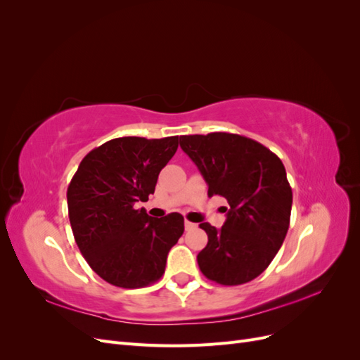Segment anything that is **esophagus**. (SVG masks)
I'll use <instances>...</instances> for the list:
<instances>
[{"label":"esophagus","instance_id":"esophagus-1","mask_svg":"<svg viewBox=\"0 0 360 360\" xmlns=\"http://www.w3.org/2000/svg\"><path fill=\"white\" fill-rule=\"evenodd\" d=\"M197 226H198V225H197V224H193V222H189V221L184 222V230H186V231L195 230V228H197Z\"/></svg>","mask_w":360,"mask_h":360}]
</instances>
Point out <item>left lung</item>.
Masks as SVG:
<instances>
[{"label":"left lung","instance_id":"obj_1","mask_svg":"<svg viewBox=\"0 0 360 360\" xmlns=\"http://www.w3.org/2000/svg\"><path fill=\"white\" fill-rule=\"evenodd\" d=\"M183 148L230 209L221 230L200 224L209 242L198 254L202 275L221 285L255 279L278 254L290 226L292 192L284 163L257 141L226 132L180 136Z\"/></svg>","mask_w":360,"mask_h":360}]
</instances>
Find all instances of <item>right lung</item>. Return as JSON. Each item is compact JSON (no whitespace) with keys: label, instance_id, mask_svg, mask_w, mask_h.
<instances>
[{"label":"right lung","instance_id":"right-lung-1","mask_svg":"<svg viewBox=\"0 0 360 360\" xmlns=\"http://www.w3.org/2000/svg\"><path fill=\"white\" fill-rule=\"evenodd\" d=\"M179 136H123L86 155L68 188L75 242L103 281L141 288L159 281L169 249L184 231L180 213L151 217L135 209L155 192L159 172L176 155Z\"/></svg>","mask_w":360,"mask_h":360}]
</instances>
